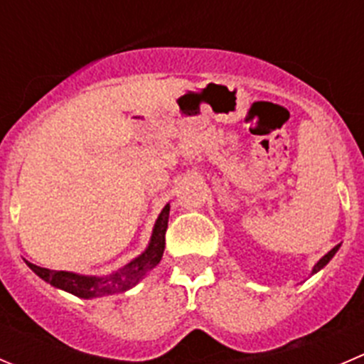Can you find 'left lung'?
<instances>
[{
  "label": "left lung",
  "instance_id": "8db88e82",
  "mask_svg": "<svg viewBox=\"0 0 364 364\" xmlns=\"http://www.w3.org/2000/svg\"><path fill=\"white\" fill-rule=\"evenodd\" d=\"M338 248H340V245H338V247H334V248H332V250H331V252H328V254H327V255H323V257H321V259H320V261H318V262H316V266H314L313 273H316V272H318V269H321V268H323V266H325V264H327V262H328V261H331V259H332V257H334V254H336V252H338Z\"/></svg>",
  "mask_w": 364,
  "mask_h": 364
}]
</instances>
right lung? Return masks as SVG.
Here are the masks:
<instances>
[{"label":"right lung","instance_id":"right-lung-1","mask_svg":"<svg viewBox=\"0 0 364 364\" xmlns=\"http://www.w3.org/2000/svg\"><path fill=\"white\" fill-rule=\"evenodd\" d=\"M168 218H169V205L162 209L161 216L157 218V223L154 227L151 241L146 250L124 264L123 268L117 269L116 273H110L105 277H85L76 275L71 272H55V269L41 268V266L32 264L26 261L28 268L33 273L41 277L43 280L50 282L55 288H60L64 291L73 293L80 299H96V296L114 295V293H123L136 286L151 268L161 262L162 254L166 247V230H168Z\"/></svg>","mask_w":364,"mask_h":364}]
</instances>
